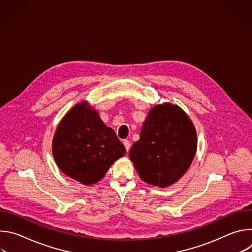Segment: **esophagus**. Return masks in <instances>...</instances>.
<instances>
[{
    "label": "esophagus",
    "mask_w": 252,
    "mask_h": 252,
    "mask_svg": "<svg viewBox=\"0 0 252 252\" xmlns=\"http://www.w3.org/2000/svg\"><path fill=\"white\" fill-rule=\"evenodd\" d=\"M123 142H124V146H125L126 152H128L129 149H130V142H129L127 139H125Z\"/></svg>",
    "instance_id": "1"
}]
</instances>
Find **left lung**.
Masks as SVG:
<instances>
[{"label": "left lung", "mask_w": 252, "mask_h": 252, "mask_svg": "<svg viewBox=\"0 0 252 252\" xmlns=\"http://www.w3.org/2000/svg\"><path fill=\"white\" fill-rule=\"evenodd\" d=\"M196 147L195 127L189 116L178 105L165 102L150 111L129 158L143 182L165 188L188 171Z\"/></svg>", "instance_id": "8db88e82"}]
</instances>
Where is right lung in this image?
Wrapping results in <instances>:
<instances>
[{
    "label": "right lung",
    "instance_id": "obj_1",
    "mask_svg": "<svg viewBox=\"0 0 252 252\" xmlns=\"http://www.w3.org/2000/svg\"><path fill=\"white\" fill-rule=\"evenodd\" d=\"M58 167L85 186L96 184L126 154L115 130L86 101L76 104L59 124L53 139Z\"/></svg>",
    "mask_w": 252,
    "mask_h": 252
}]
</instances>
